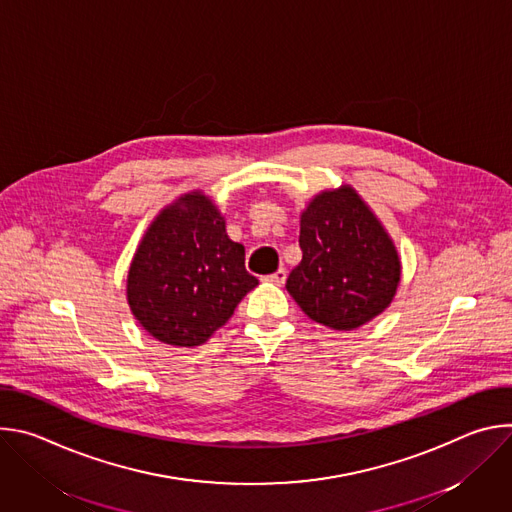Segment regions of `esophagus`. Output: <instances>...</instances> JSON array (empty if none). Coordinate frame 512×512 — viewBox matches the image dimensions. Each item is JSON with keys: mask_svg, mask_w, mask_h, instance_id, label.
<instances>
[{"mask_svg": "<svg viewBox=\"0 0 512 512\" xmlns=\"http://www.w3.org/2000/svg\"><path fill=\"white\" fill-rule=\"evenodd\" d=\"M265 279H267V281H271L273 285H283V283H285V279H287V271H285V269H277L275 273L267 275Z\"/></svg>", "mask_w": 512, "mask_h": 512, "instance_id": "34e87169", "label": "esophagus"}]
</instances>
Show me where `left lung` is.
I'll list each match as a JSON object with an SVG mask.
<instances>
[{
    "mask_svg": "<svg viewBox=\"0 0 512 512\" xmlns=\"http://www.w3.org/2000/svg\"><path fill=\"white\" fill-rule=\"evenodd\" d=\"M302 261L287 291L302 312L332 330H354L383 314L401 283L397 247L350 186L318 192L300 214Z\"/></svg>",
    "mask_w": 512,
    "mask_h": 512,
    "instance_id": "obj_1",
    "label": "left lung"
}]
</instances>
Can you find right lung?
<instances>
[{
  "label": "right lung",
  "instance_id": "obj_1",
  "mask_svg": "<svg viewBox=\"0 0 512 512\" xmlns=\"http://www.w3.org/2000/svg\"><path fill=\"white\" fill-rule=\"evenodd\" d=\"M255 285L245 247L229 239L223 212L208 194L190 190L164 206L143 233L125 294L150 336L194 348L229 322Z\"/></svg>",
  "mask_w": 512,
  "mask_h": 512
}]
</instances>
